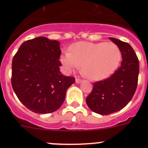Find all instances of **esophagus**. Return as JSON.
<instances>
[{"label":"esophagus","instance_id":"34e87169","mask_svg":"<svg viewBox=\"0 0 148 148\" xmlns=\"http://www.w3.org/2000/svg\"><path fill=\"white\" fill-rule=\"evenodd\" d=\"M75 82H76V83H77V84H79V83L82 82V79H79L77 78L75 79Z\"/></svg>","mask_w":148,"mask_h":148}]
</instances>
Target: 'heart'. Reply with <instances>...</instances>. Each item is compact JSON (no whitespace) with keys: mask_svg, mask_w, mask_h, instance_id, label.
I'll use <instances>...</instances> for the list:
<instances>
[{"mask_svg":"<svg viewBox=\"0 0 148 148\" xmlns=\"http://www.w3.org/2000/svg\"><path fill=\"white\" fill-rule=\"evenodd\" d=\"M120 48L113 43L78 42L73 44L69 52L61 56L66 71L71 72L82 64L91 79L106 78L114 72L121 60Z\"/></svg>","mask_w":148,"mask_h":148,"instance_id":"1","label":"heart"}]
</instances>
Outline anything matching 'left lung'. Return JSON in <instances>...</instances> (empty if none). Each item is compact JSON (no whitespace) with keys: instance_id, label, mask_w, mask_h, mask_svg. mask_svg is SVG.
<instances>
[{"instance_id":"1","label":"left lung","mask_w":148,"mask_h":148,"mask_svg":"<svg viewBox=\"0 0 148 148\" xmlns=\"http://www.w3.org/2000/svg\"><path fill=\"white\" fill-rule=\"evenodd\" d=\"M110 39L121 51L120 66L109 78L94 83L92 92L86 98L89 108L102 115L117 112L130 102L139 75V61L132 46L117 38L110 37Z\"/></svg>"}]
</instances>
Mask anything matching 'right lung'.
<instances>
[{
  "label": "right lung",
  "mask_w": 148,
  "mask_h": 148,
  "mask_svg": "<svg viewBox=\"0 0 148 148\" xmlns=\"http://www.w3.org/2000/svg\"><path fill=\"white\" fill-rule=\"evenodd\" d=\"M60 43L39 36L21 44L12 62V87L21 102L38 114L56 111L74 77L60 71Z\"/></svg>",
  "instance_id": "right-lung-1"
}]
</instances>
